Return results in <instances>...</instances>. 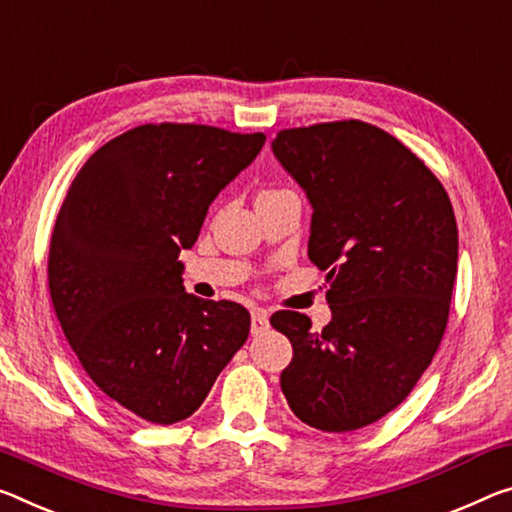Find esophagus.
I'll return each mask as SVG.
<instances>
[{"mask_svg":"<svg viewBox=\"0 0 512 512\" xmlns=\"http://www.w3.org/2000/svg\"><path fill=\"white\" fill-rule=\"evenodd\" d=\"M250 330H253V335H262L264 330H269V312L262 310V307H255L250 312Z\"/></svg>","mask_w":512,"mask_h":512,"instance_id":"esophagus-1","label":"esophagus"}]
</instances>
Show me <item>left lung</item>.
I'll list each match as a JSON object with an SVG mask.
<instances>
[{"label": "left lung", "mask_w": 512, "mask_h": 512, "mask_svg": "<svg viewBox=\"0 0 512 512\" xmlns=\"http://www.w3.org/2000/svg\"><path fill=\"white\" fill-rule=\"evenodd\" d=\"M275 159L312 205L307 255L332 319L275 312L294 360L280 387L307 426L348 433L394 410L442 342L458 225L440 180L392 134L362 120L282 129Z\"/></svg>", "instance_id": "1"}]
</instances>
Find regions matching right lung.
Here are the masks:
<instances>
[{
  "label": "right lung",
  "instance_id": "right-lung-1",
  "mask_svg": "<svg viewBox=\"0 0 512 512\" xmlns=\"http://www.w3.org/2000/svg\"><path fill=\"white\" fill-rule=\"evenodd\" d=\"M264 134L141 125L72 180L50 246V294L68 344L118 408L152 424L191 417L246 344L250 314L182 285V250Z\"/></svg>",
  "mask_w": 512,
  "mask_h": 512
}]
</instances>
